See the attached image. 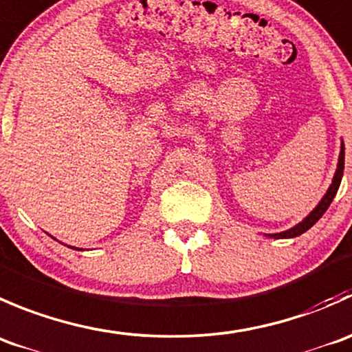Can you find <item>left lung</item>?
Here are the masks:
<instances>
[{"label": "left lung", "instance_id": "8db88e82", "mask_svg": "<svg viewBox=\"0 0 352 352\" xmlns=\"http://www.w3.org/2000/svg\"><path fill=\"white\" fill-rule=\"evenodd\" d=\"M342 175H344V142H342V144H340L339 162H337V169H336V175H333L332 184H330V186H329L327 193L323 195L322 200L318 201V205H316V207L313 208V210L309 212V214L306 215V217L302 219V221L299 222V224H296L294 228L287 229V231H283V232H276V234H269V238H274V239L296 238V236H301L302 232L308 231V229L311 228V226L315 224V222L318 221V219L322 217L323 214H325L327 208L330 207V204H332L333 197H336L337 190H339V186H340V179H342Z\"/></svg>", "mask_w": 352, "mask_h": 352}]
</instances>
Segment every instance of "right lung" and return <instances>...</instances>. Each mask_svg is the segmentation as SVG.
<instances>
[{
	"mask_svg": "<svg viewBox=\"0 0 352 352\" xmlns=\"http://www.w3.org/2000/svg\"><path fill=\"white\" fill-rule=\"evenodd\" d=\"M69 248H72V246H69ZM73 250H78V248H75V246H73Z\"/></svg>",
	"mask_w": 352,
	"mask_h": 352,
	"instance_id": "1",
	"label": "right lung"
}]
</instances>
